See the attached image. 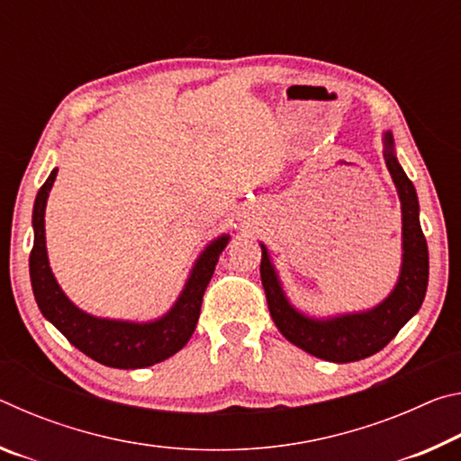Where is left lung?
Segmentation results:
<instances>
[{
    "instance_id": "left-lung-1",
    "label": "left lung",
    "mask_w": 461,
    "mask_h": 461,
    "mask_svg": "<svg viewBox=\"0 0 461 461\" xmlns=\"http://www.w3.org/2000/svg\"><path fill=\"white\" fill-rule=\"evenodd\" d=\"M382 144H384L386 168L393 176L401 201L402 258L396 285L378 305L354 311V313L327 317H315L296 309L285 293L283 280L278 276L267 244L260 241V276L264 291H267L272 321L296 348L327 362H357L380 352L401 331V327L417 315L427 293L429 252L419 221L415 185L409 181L399 158H396L393 131H382Z\"/></svg>"
}]
</instances>
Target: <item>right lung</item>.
I'll list each match as a JSON object with an SVG mask.
<instances>
[{"mask_svg": "<svg viewBox=\"0 0 461 461\" xmlns=\"http://www.w3.org/2000/svg\"><path fill=\"white\" fill-rule=\"evenodd\" d=\"M57 173L59 168H52L46 183L41 186L32 212L34 248L30 254V280H32L38 309L77 349L109 368L136 370L165 362L191 339L199 321L203 294L213 276L220 254L230 244V233L213 238L201 249L185 280L181 294L165 315L150 321L91 315L77 307L62 291L59 280L52 275L49 252H46L44 213Z\"/></svg>", "mask_w": 461, "mask_h": 461, "instance_id": "add662e5", "label": "right lung"}]
</instances>
